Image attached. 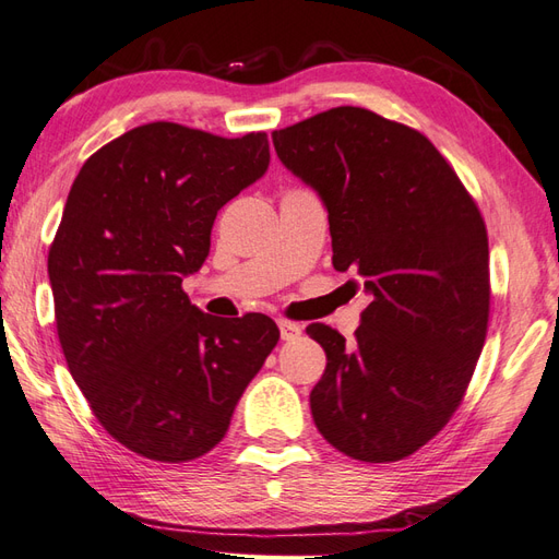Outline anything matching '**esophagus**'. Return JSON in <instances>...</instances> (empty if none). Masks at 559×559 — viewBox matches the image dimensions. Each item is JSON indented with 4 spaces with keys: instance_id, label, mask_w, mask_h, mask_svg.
<instances>
[{
    "instance_id": "34e87169",
    "label": "esophagus",
    "mask_w": 559,
    "mask_h": 559,
    "mask_svg": "<svg viewBox=\"0 0 559 559\" xmlns=\"http://www.w3.org/2000/svg\"><path fill=\"white\" fill-rule=\"evenodd\" d=\"M278 331H281V340H295L302 335V325L293 321H278Z\"/></svg>"
}]
</instances>
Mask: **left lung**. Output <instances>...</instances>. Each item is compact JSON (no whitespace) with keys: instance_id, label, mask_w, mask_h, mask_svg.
Segmentation results:
<instances>
[{"instance_id":"left-lung-1","label":"left lung","mask_w":559,"mask_h":559,"mask_svg":"<svg viewBox=\"0 0 559 559\" xmlns=\"http://www.w3.org/2000/svg\"><path fill=\"white\" fill-rule=\"evenodd\" d=\"M271 139L328 210L335 269H356L370 297L352 345L307 328L328 359L313 423L356 461H402L449 423L484 347L481 214L429 139L366 108H331Z\"/></svg>"}]
</instances>
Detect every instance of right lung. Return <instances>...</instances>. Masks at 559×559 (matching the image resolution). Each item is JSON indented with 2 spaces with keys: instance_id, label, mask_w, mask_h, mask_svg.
Instances as JSON below:
<instances>
[{
  "instance_id": "right-lung-1",
  "label": "right lung",
  "mask_w": 559,
  "mask_h": 559,
  "mask_svg": "<svg viewBox=\"0 0 559 559\" xmlns=\"http://www.w3.org/2000/svg\"><path fill=\"white\" fill-rule=\"evenodd\" d=\"M269 160L264 132L151 122L98 148L68 193L49 281L70 376L106 432L151 461L217 447L281 337L264 313L217 319L181 290L217 212Z\"/></svg>"
}]
</instances>
